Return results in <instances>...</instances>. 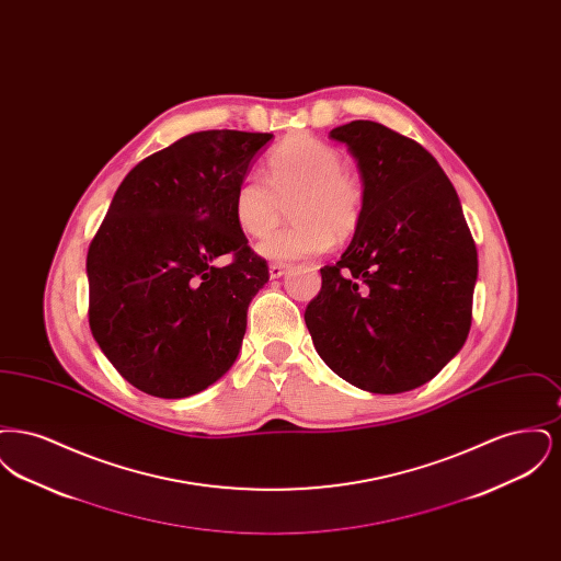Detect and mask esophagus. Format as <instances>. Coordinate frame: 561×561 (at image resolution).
<instances>
[{
	"mask_svg": "<svg viewBox=\"0 0 561 561\" xmlns=\"http://www.w3.org/2000/svg\"><path fill=\"white\" fill-rule=\"evenodd\" d=\"M288 271V265H282V263H273V265H268V277L271 279H279L284 273Z\"/></svg>",
	"mask_w": 561,
	"mask_h": 561,
	"instance_id": "1",
	"label": "esophagus"
}]
</instances>
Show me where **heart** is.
I'll list each match as a JSON object with an SVG mask.
<instances>
[{
  "instance_id": "b5f03b06",
  "label": "heart",
  "mask_w": 561,
  "mask_h": 561,
  "mask_svg": "<svg viewBox=\"0 0 561 561\" xmlns=\"http://www.w3.org/2000/svg\"><path fill=\"white\" fill-rule=\"evenodd\" d=\"M290 204L296 222L277 229L259 245L268 261H298L325 252L336 240L348 238L362 216V187L345 172L339 149L309 134L279 142L267 158V179L259 172L243 174L233 188L231 210L241 233L263 238L277 225L282 202Z\"/></svg>"
}]
</instances>
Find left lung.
Here are the masks:
<instances>
[{
	"label": "left lung",
	"mask_w": 561,
	"mask_h": 561,
	"mask_svg": "<svg viewBox=\"0 0 561 561\" xmlns=\"http://www.w3.org/2000/svg\"><path fill=\"white\" fill-rule=\"evenodd\" d=\"M345 142L364 183L355 236L305 311L330 370L370 393L425 385L471 328L478 250L437 160L412 138L357 119Z\"/></svg>",
	"instance_id": "8db88e82"
}]
</instances>
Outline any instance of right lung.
<instances>
[{
	"mask_svg": "<svg viewBox=\"0 0 561 561\" xmlns=\"http://www.w3.org/2000/svg\"><path fill=\"white\" fill-rule=\"evenodd\" d=\"M271 138L188 134L140 161L113 195L85 259L88 318L115 370L147 396H195L240 355L268 268L236 225L231 197Z\"/></svg>",
	"mask_w": 561,
	"mask_h": 561,
	"instance_id": "add662e5",
	"label": "right lung"
}]
</instances>
